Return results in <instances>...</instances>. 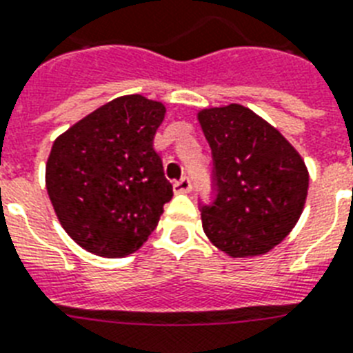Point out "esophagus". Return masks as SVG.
<instances>
[{"label": "esophagus", "instance_id": "esophagus-1", "mask_svg": "<svg viewBox=\"0 0 353 353\" xmlns=\"http://www.w3.org/2000/svg\"><path fill=\"white\" fill-rule=\"evenodd\" d=\"M173 188L176 193H188L191 190V179L190 176H182V179L174 182Z\"/></svg>", "mask_w": 353, "mask_h": 353}]
</instances>
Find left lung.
Returning a JSON list of instances; mask_svg holds the SVG:
<instances>
[{
  "instance_id": "left-lung-1",
  "label": "left lung",
  "mask_w": 353,
  "mask_h": 353,
  "mask_svg": "<svg viewBox=\"0 0 353 353\" xmlns=\"http://www.w3.org/2000/svg\"><path fill=\"white\" fill-rule=\"evenodd\" d=\"M199 120L211 148L215 191L213 202H200L205 235L231 256L270 252L303 213L308 171L301 154L248 107L204 109Z\"/></svg>"
}]
</instances>
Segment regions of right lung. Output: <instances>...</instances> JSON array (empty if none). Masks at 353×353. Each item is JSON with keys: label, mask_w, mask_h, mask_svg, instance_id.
<instances>
[{"label": "right lung", "mask_w": 353, "mask_h": 353, "mask_svg": "<svg viewBox=\"0 0 353 353\" xmlns=\"http://www.w3.org/2000/svg\"><path fill=\"white\" fill-rule=\"evenodd\" d=\"M165 107L140 94L101 105L52 143L45 182L63 230L83 250L120 259L153 233L173 196L154 151Z\"/></svg>", "instance_id": "1"}]
</instances>
